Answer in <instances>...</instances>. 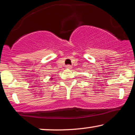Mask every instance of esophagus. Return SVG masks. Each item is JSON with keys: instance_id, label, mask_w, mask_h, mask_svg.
I'll use <instances>...</instances> for the list:
<instances>
[{"instance_id": "1", "label": "esophagus", "mask_w": 135, "mask_h": 135, "mask_svg": "<svg viewBox=\"0 0 135 135\" xmlns=\"http://www.w3.org/2000/svg\"><path fill=\"white\" fill-rule=\"evenodd\" d=\"M66 68H67L68 69H71L72 66L71 65H67V66H66Z\"/></svg>"}]
</instances>
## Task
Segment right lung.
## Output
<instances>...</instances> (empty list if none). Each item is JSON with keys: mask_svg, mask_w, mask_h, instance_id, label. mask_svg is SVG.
I'll use <instances>...</instances> for the list:
<instances>
[{"mask_svg": "<svg viewBox=\"0 0 135 135\" xmlns=\"http://www.w3.org/2000/svg\"><path fill=\"white\" fill-rule=\"evenodd\" d=\"M52 79H53V78H51V79H50V80H52Z\"/></svg>", "mask_w": 135, "mask_h": 135, "instance_id": "add662e5", "label": "right lung"}]
</instances>
